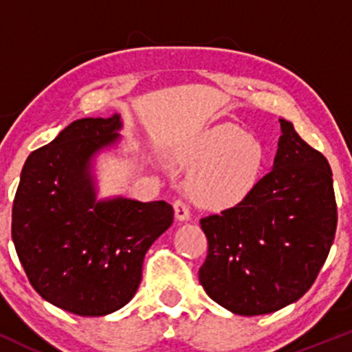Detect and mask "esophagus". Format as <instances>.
Masks as SVG:
<instances>
[{"label": "esophagus", "instance_id": "1", "mask_svg": "<svg viewBox=\"0 0 352 352\" xmlns=\"http://www.w3.org/2000/svg\"><path fill=\"white\" fill-rule=\"evenodd\" d=\"M173 210H175L177 220H180V221L190 220V210H188L187 204H185L184 200H175V201H173Z\"/></svg>", "mask_w": 352, "mask_h": 352}]
</instances>
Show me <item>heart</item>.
Returning a JSON list of instances; mask_svg holds the SVG:
<instances>
[{
	"label": "heart",
	"instance_id": "obj_1",
	"mask_svg": "<svg viewBox=\"0 0 352 352\" xmlns=\"http://www.w3.org/2000/svg\"><path fill=\"white\" fill-rule=\"evenodd\" d=\"M177 160L197 165L187 180L190 197L201 207L220 210L241 201L254 188L263 168L265 148L238 125L223 124L179 153Z\"/></svg>",
	"mask_w": 352,
	"mask_h": 352
}]
</instances>
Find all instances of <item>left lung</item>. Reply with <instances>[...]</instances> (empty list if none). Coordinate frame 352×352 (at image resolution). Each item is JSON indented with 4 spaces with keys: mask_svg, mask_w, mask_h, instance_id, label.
Returning <instances> with one entry per match:
<instances>
[{
    "mask_svg": "<svg viewBox=\"0 0 352 352\" xmlns=\"http://www.w3.org/2000/svg\"><path fill=\"white\" fill-rule=\"evenodd\" d=\"M281 122L273 170L235 207L201 218L208 253L199 280L213 301L258 316L313 286L336 235L338 207L326 157Z\"/></svg>",
    "mask_w": 352,
    "mask_h": 352,
    "instance_id": "8db88e82",
    "label": "left lung"
}]
</instances>
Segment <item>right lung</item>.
<instances>
[{
  "instance_id": "add662e5",
  "label": "right lung",
  "mask_w": 352,
  "mask_h": 352,
  "mask_svg": "<svg viewBox=\"0 0 352 352\" xmlns=\"http://www.w3.org/2000/svg\"><path fill=\"white\" fill-rule=\"evenodd\" d=\"M120 116L67 125L24 164L11 236L28 280L78 316H106L134 298L144 256L172 225L167 201L96 200L91 159L119 139Z\"/></svg>"
}]
</instances>
